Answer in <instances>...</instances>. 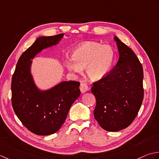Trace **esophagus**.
I'll return each instance as SVG.
<instances>
[{
  "instance_id": "34e87169",
  "label": "esophagus",
  "mask_w": 159,
  "mask_h": 159,
  "mask_svg": "<svg viewBox=\"0 0 159 159\" xmlns=\"http://www.w3.org/2000/svg\"><path fill=\"white\" fill-rule=\"evenodd\" d=\"M80 89L81 93H86V91H88L89 90V86H87V84L85 83H81L80 84Z\"/></svg>"
}]
</instances>
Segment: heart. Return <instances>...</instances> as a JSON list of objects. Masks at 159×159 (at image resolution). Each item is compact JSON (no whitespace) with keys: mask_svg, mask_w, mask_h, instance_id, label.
Instances as JSON below:
<instances>
[{"mask_svg":"<svg viewBox=\"0 0 159 159\" xmlns=\"http://www.w3.org/2000/svg\"><path fill=\"white\" fill-rule=\"evenodd\" d=\"M115 57V51L110 45L85 42L73 51L72 58L64 60V65L75 73H81L85 68L87 75L93 80H98L109 73Z\"/></svg>","mask_w":159,"mask_h":159,"instance_id":"1","label":"heart"}]
</instances>
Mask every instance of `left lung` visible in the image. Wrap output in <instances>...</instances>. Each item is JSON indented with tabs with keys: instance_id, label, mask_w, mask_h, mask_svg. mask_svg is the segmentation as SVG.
I'll return each mask as SVG.
<instances>
[{
	"instance_id": "left-lung-1",
	"label": "left lung",
	"mask_w": 159,
	"mask_h": 159,
	"mask_svg": "<svg viewBox=\"0 0 159 159\" xmlns=\"http://www.w3.org/2000/svg\"><path fill=\"white\" fill-rule=\"evenodd\" d=\"M119 58L115 67L98 82L91 92L96 98L94 116L105 130L128 127L137 116L143 99V70L130 48L114 37Z\"/></svg>"
}]
</instances>
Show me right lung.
I'll use <instances>...</instances> for the list:
<instances>
[{"label":"right lung","mask_w":159,"mask_h":159,"mask_svg":"<svg viewBox=\"0 0 159 159\" xmlns=\"http://www.w3.org/2000/svg\"><path fill=\"white\" fill-rule=\"evenodd\" d=\"M64 34L41 36L21 55L11 80L13 109L26 128L37 135L56 133L65 121L71 105L79 98L80 82H61L41 90L31 73L32 60L44 48L56 45Z\"/></svg>","instance_id":"obj_1"}]
</instances>
